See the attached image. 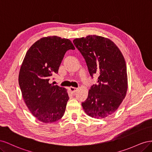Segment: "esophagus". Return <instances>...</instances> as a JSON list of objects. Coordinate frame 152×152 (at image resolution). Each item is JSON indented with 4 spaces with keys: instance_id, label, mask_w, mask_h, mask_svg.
<instances>
[{
    "instance_id": "obj_1",
    "label": "esophagus",
    "mask_w": 152,
    "mask_h": 152,
    "mask_svg": "<svg viewBox=\"0 0 152 152\" xmlns=\"http://www.w3.org/2000/svg\"><path fill=\"white\" fill-rule=\"evenodd\" d=\"M69 89H70V91L72 92V93H75V92H77L78 90L77 88H75V87H70Z\"/></svg>"
}]
</instances>
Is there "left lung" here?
I'll list each match as a JSON object with an SVG mask.
<instances>
[{"label": "left lung", "instance_id": "1", "mask_svg": "<svg viewBox=\"0 0 152 152\" xmlns=\"http://www.w3.org/2000/svg\"><path fill=\"white\" fill-rule=\"evenodd\" d=\"M73 42L85 59L90 75H98V84L91 86L82 108L92 118L108 117L117 111L127 93V67L123 55L115 44L102 36L88 35L75 39Z\"/></svg>", "mask_w": 152, "mask_h": 152}]
</instances>
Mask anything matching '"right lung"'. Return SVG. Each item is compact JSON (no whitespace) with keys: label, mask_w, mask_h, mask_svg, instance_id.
<instances>
[{"label":"right lung","mask_w":152,"mask_h":152,"mask_svg":"<svg viewBox=\"0 0 152 152\" xmlns=\"http://www.w3.org/2000/svg\"><path fill=\"white\" fill-rule=\"evenodd\" d=\"M74 50L71 41L57 36L42 37L26 52L20 70L19 85L23 98L30 112L44 123L61 119L69 97L64 87L50 84L51 76L58 73L64 55Z\"/></svg>","instance_id":"1"}]
</instances>
